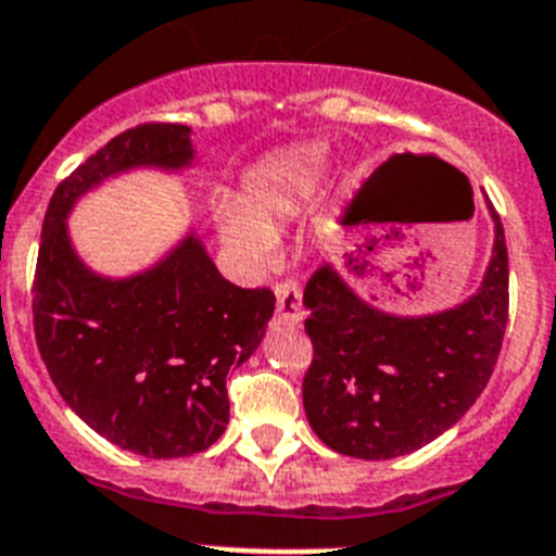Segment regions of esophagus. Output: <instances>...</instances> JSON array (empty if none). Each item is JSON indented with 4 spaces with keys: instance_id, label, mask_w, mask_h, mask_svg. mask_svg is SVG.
Wrapping results in <instances>:
<instances>
[{
    "instance_id": "obj_1",
    "label": "esophagus",
    "mask_w": 556,
    "mask_h": 556,
    "mask_svg": "<svg viewBox=\"0 0 556 556\" xmlns=\"http://www.w3.org/2000/svg\"><path fill=\"white\" fill-rule=\"evenodd\" d=\"M277 320L282 326H299L304 320L302 288L295 282L277 285Z\"/></svg>"
}]
</instances>
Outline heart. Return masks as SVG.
<instances>
[{"instance_id": "1", "label": "heart", "mask_w": 556, "mask_h": 556, "mask_svg": "<svg viewBox=\"0 0 556 556\" xmlns=\"http://www.w3.org/2000/svg\"><path fill=\"white\" fill-rule=\"evenodd\" d=\"M326 150L302 144L266 155L247 169L238 205H219L214 225L232 257L249 268H266L277 252L285 222L307 214L320 194Z\"/></svg>"}]
</instances>
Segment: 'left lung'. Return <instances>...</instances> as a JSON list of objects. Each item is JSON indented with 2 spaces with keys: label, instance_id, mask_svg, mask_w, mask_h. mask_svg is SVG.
<instances>
[{
  "label": "left lung",
  "instance_id": "obj_1",
  "mask_svg": "<svg viewBox=\"0 0 556 556\" xmlns=\"http://www.w3.org/2000/svg\"><path fill=\"white\" fill-rule=\"evenodd\" d=\"M494 222L489 266L455 307L397 315L362 299L334 266L304 290L313 365L304 412L320 442L340 455L387 460L453 428L480 397L500 359L507 326V247Z\"/></svg>",
  "mask_w": 556,
  "mask_h": 556
}]
</instances>
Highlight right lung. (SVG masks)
I'll return each mask as SVG.
<instances>
[{
	"mask_svg": "<svg viewBox=\"0 0 556 556\" xmlns=\"http://www.w3.org/2000/svg\"><path fill=\"white\" fill-rule=\"evenodd\" d=\"M194 159L189 126L123 131L56 186L40 232L33 315L46 370L76 417L144 458H186L225 433V378L261 349L277 299L227 282L194 227L139 271L101 274L67 219L106 180L178 175Z\"/></svg>",
	"mask_w": 556,
	"mask_h": 556,
	"instance_id": "1",
	"label": "right lung"
}]
</instances>
